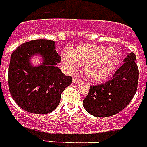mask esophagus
I'll return each instance as SVG.
<instances>
[{"label": "esophagus", "mask_w": 147, "mask_h": 147, "mask_svg": "<svg viewBox=\"0 0 147 147\" xmlns=\"http://www.w3.org/2000/svg\"><path fill=\"white\" fill-rule=\"evenodd\" d=\"M72 83H81V80L79 79V78H77V77H73V79H72Z\"/></svg>", "instance_id": "esophagus-1"}]
</instances>
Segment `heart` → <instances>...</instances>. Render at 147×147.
Instances as JSON below:
<instances>
[{"label": "heart", "instance_id": "1", "mask_svg": "<svg viewBox=\"0 0 147 147\" xmlns=\"http://www.w3.org/2000/svg\"><path fill=\"white\" fill-rule=\"evenodd\" d=\"M61 61L65 70L71 74L76 72L80 65H84L86 80L100 83L113 73L119 63V53L113 47L81 43L71 50L62 52Z\"/></svg>", "mask_w": 147, "mask_h": 147}]
</instances>
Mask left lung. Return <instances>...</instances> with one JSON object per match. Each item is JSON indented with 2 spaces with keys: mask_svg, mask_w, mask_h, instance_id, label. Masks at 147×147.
Masks as SVG:
<instances>
[{
  "mask_svg": "<svg viewBox=\"0 0 147 147\" xmlns=\"http://www.w3.org/2000/svg\"><path fill=\"white\" fill-rule=\"evenodd\" d=\"M136 57L132 52L127 54L124 64L106 83L90 86L88 95L83 100L84 109L97 117H108L123 109L137 90L139 70Z\"/></svg>",
  "mask_w": 147,
  "mask_h": 147,
  "instance_id": "8db88e82",
  "label": "left lung"
}]
</instances>
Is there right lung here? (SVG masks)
Returning a JSON list of instances; mask_svg holds the SVG:
<instances>
[{
  "instance_id": "1",
  "label": "right lung",
  "mask_w": 147,
  "mask_h": 147,
  "mask_svg": "<svg viewBox=\"0 0 147 147\" xmlns=\"http://www.w3.org/2000/svg\"><path fill=\"white\" fill-rule=\"evenodd\" d=\"M40 55L41 64L34 66L31 60ZM61 57L54 41L38 39L23 43L11 56L8 87L12 98L21 109L34 114H47L57 108L61 93L72 78L57 67Z\"/></svg>"
}]
</instances>
